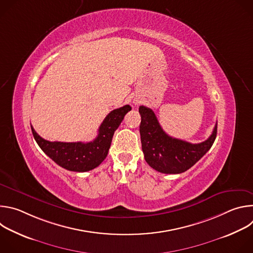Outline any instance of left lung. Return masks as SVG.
<instances>
[{"label": "left lung", "instance_id": "1", "mask_svg": "<svg viewBox=\"0 0 253 253\" xmlns=\"http://www.w3.org/2000/svg\"><path fill=\"white\" fill-rule=\"evenodd\" d=\"M139 113L144 158L153 169L161 173L178 174L188 170L211 148L217 134V124H215L207 140L192 144L166 134L150 108L140 106Z\"/></svg>", "mask_w": 253, "mask_h": 253}]
</instances>
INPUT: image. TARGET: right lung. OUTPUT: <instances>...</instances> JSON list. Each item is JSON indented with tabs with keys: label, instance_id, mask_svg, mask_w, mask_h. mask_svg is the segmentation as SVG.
<instances>
[{
	"label": "right lung",
	"instance_id": "add662e5",
	"mask_svg": "<svg viewBox=\"0 0 253 253\" xmlns=\"http://www.w3.org/2000/svg\"><path fill=\"white\" fill-rule=\"evenodd\" d=\"M130 110L131 106L125 105L111 111L100 125L97 137L87 143L51 142L38 135L32 125L31 129L40 148L54 162L70 171L86 172L98 167L106 158L114 132Z\"/></svg>",
	"mask_w": 253,
	"mask_h": 253
}]
</instances>
